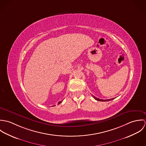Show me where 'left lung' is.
<instances>
[{
	"instance_id": "1",
	"label": "left lung",
	"mask_w": 146,
	"mask_h": 146,
	"mask_svg": "<svg viewBox=\"0 0 146 146\" xmlns=\"http://www.w3.org/2000/svg\"><path fill=\"white\" fill-rule=\"evenodd\" d=\"M93 98H94L96 100H97V101H102V102L110 101H111V100H112L114 99V98H111V99H109V100H101V99H99V98H97V97H94V96H93Z\"/></svg>"
}]
</instances>
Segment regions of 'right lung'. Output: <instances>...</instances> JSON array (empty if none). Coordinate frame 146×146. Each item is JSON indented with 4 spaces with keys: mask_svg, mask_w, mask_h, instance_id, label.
Returning a JSON list of instances; mask_svg holds the SVG:
<instances>
[{
    "mask_svg": "<svg viewBox=\"0 0 146 146\" xmlns=\"http://www.w3.org/2000/svg\"><path fill=\"white\" fill-rule=\"evenodd\" d=\"M62 101H60V102H58V104H61V102H62Z\"/></svg>",
    "mask_w": 146,
    "mask_h": 146,
    "instance_id": "obj_1",
    "label": "right lung"
}]
</instances>
